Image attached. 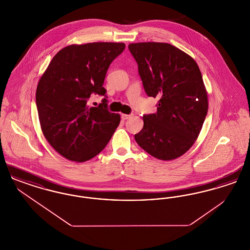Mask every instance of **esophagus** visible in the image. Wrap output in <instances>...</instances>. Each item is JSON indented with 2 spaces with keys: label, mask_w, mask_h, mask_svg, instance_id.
<instances>
[{
  "label": "esophagus",
  "mask_w": 250,
  "mask_h": 250,
  "mask_svg": "<svg viewBox=\"0 0 250 250\" xmlns=\"http://www.w3.org/2000/svg\"><path fill=\"white\" fill-rule=\"evenodd\" d=\"M131 116H132V114H122L121 115L123 120L129 119V118H131Z\"/></svg>",
  "instance_id": "1"
}]
</instances>
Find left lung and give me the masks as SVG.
Returning <instances> with one entry per match:
<instances>
[{"label": "left lung", "mask_w": 250, "mask_h": 250, "mask_svg": "<svg viewBox=\"0 0 250 250\" xmlns=\"http://www.w3.org/2000/svg\"><path fill=\"white\" fill-rule=\"evenodd\" d=\"M148 96L158 97L156 113L143 115L135 135L145 152L160 160L184 155L195 143L208 111L202 73L195 60L167 44H129Z\"/></svg>", "instance_id": "1"}]
</instances>
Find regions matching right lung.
<instances>
[{"label": "right lung", "mask_w": 250, "mask_h": 250, "mask_svg": "<svg viewBox=\"0 0 250 250\" xmlns=\"http://www.w3.org/2000/svg\"><path fill=\"white\" fill-rule=\"evenodd\" d=\"M125 48L124 43L111 42L67 46L52 58L39 80L36 100L41 129L68 160L95 157L119 125V114L107 109V96L97 107H90L87 100L93 93L106 94L107 68Z\"/></svg>", "instance_id": "obj_1"}]
</instances>
